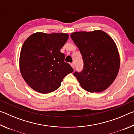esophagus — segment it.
<instances>
[{"mask_svg": "<svg viewBox=\"0 0 134 134\" xmlns=\"http://www.w3.org/2000/svg\"><path fill=\"white\" fill-rule=\"evenodd\" d=\"M71 66L72 67V69H74V63H71Z\"/></svg>", "mask_w": 134, "mask_h": 134, "instance_id": "obj_1", "label": "esophagus"}]
</instances>
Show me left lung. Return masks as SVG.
Listing matches in <instances>:
<instances>
[{"instance_id":"1","label":"left lung","mask_w":134,"mask_h":134,"mask_svg":"<svg viewBox=\"0 0 134 134\" xmlns=\"http://www.w3.org/2000/svg\"><path fill=\"white\" fill-rule=\"evenodd\" d=\"M70 36L83 56V70L74 72L80 86L89 92L107 89L116 79L120 67L114 41L102 30L75 32Z\"/></svg>"}]
</instances>
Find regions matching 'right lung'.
<instances>
[{
    "label": "right lung",
    "instance_id": "obj_1",
    "mask_svg": "<svg viewBox=\"0 0 134 134\" xmlns=\"http://www.w3.org/2000/svg\"><path fill=\"white\" fill-rule=\"evenodd\" d=\"M69 38L65 33L36 32L25 41L19 57L22 77L40 93H49L60 87L63 79L73 71L60 52Z\"/></svg>",
    "mask_w": 134,
    "mask_h": 134
}]
</instances>
